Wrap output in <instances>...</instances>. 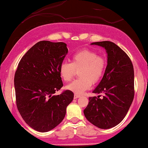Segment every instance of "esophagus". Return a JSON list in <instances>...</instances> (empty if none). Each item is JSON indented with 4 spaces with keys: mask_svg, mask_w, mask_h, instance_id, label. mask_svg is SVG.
Segmentation results:
<instances>
[{
    "mask_svg": "<svg viewBox=\"0 0 148 148\" xmlns=\"http://www.w3.org/2000/svg\"><path fill=\"white\" fill-rule=\"evenodd\" d=\"M81 97V95H78V94H74V99H77V98H79V97Z\"/></svg>",
    "mask_w": 148,
    "mask_h": 148,
    "instance_id": "34e87169",
    "label": "esophagus"
}]
</instances>
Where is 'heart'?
<instances>
[{
  "label": "heart",
  "mask_w": 148,
  "mask_h": 148,
  "mask_svg": "<svg viewBox=\"0 0 148 148\" xmlns=\"http://www.w3.org/2000/svg\"><path fill=\"white\" fill-rule=\"evenodd\" d=\"M70 62L64 61L60 64L59 74L64 81H69L75 74L76 69H80L81 78L67 86V89L75 94H82L92 86V81L97 82L101 79L106 67V61L97 53L90 49H82L74 53Z\"/></svg>",
  "instance_id": "b5f03b06"
}]
</instances>
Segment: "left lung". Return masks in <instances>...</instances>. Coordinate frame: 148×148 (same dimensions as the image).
Listing matches in <instances>:
<instances>
[{
    "label": "left lung",
    "mask_w": 148,
    "mask_h": 148,
    "mask_svg": "<svg viewBox=\"0 0 148 148\" xmlns=\"http://www.w3.org/2000/svg\"><path fill=\"white\" fill-rule=\"evenodd\" d=\"M105 49L107 66L102 79L92 91L103 94L89 97L84 113L90 123L98 128L116 126L126 116L134 97V72L132 61L118 45L109 41L93 42Z\"/></svg>",
    "instance_id": "8db88e82"
}]
</instances>
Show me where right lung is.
<instances>
[{
	"label": "right lung",
	"instance_id": "obj_1",
	"mask_svg": "<svg viewBox=\"0 0 148 148\" xmlns=\"http://www.w3.org/2000/svg\"><path fill=\"white\" fill-rule=\"evenodd\" d=\"M68 53L64 42L40 41L22 57L14 75L16 106L33 130L47 132L62 121L74 99L70 90L53 95L63 86L59 67Z\"/></svg>",
	"mask_w": 148,
	"mask_h": 148
}]
</instances>
